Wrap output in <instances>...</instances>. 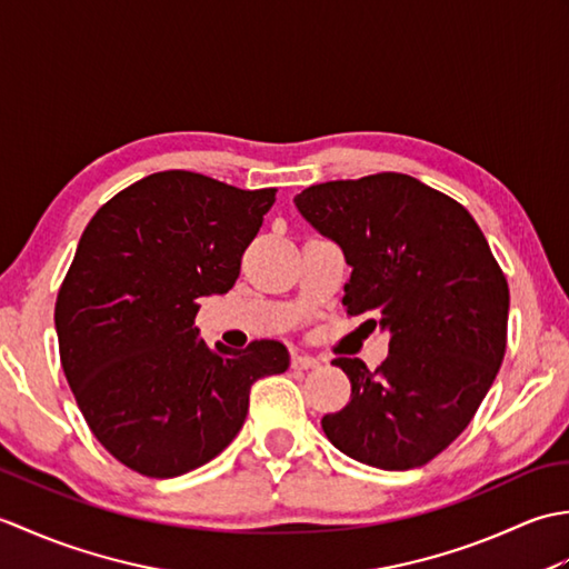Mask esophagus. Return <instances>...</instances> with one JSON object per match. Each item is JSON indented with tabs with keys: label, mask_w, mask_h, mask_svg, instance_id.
<instances>
[{
	"label": "esophagus",
	"mask_w": 569,
	"mask_h": 569,
	"mask_svg": "<svg viewBox=\"0 0 569 569\" xmlns=\"http://www.w3.org/2000/svg\"><path fill=\"white\" fill-rule=\"evenodd\" d=\"M320 365V361L316 359V357H310V355H293V359H291V367L293 369H316Z\"/></svg>",
	"instance_id": "1"
}]
</instances>
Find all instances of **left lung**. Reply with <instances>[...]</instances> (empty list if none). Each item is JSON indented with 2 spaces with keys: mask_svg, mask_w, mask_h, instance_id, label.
<instances>
[{
  "mask_svg": "<svg viewBox=\"0 0 569 569\" xmlns=\"http://www.w3.org/2000/svg\"><path fill=\"white\" fill-rule=\"evenodd\" d=\"M293 202L352 266L347 316L391 337L377 371L332 361L352 396L322 418L325 435L369 467L430 462L469 426L503 361L509 283L487 237L457 200L403 173L330 180Z\"/></svg>",
  "mask_w": 569,
  "mask_h": 569,
  "instance_id": "1",
  "label": "left lung"
}]
</instances>
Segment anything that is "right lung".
Instances as JSON below:
<instances>
[{
    "label": "right lung",
    "mask_w": 569,
    "mask_h": 569,
    "mask_svg": "<svg viewBox=\"0 0 569 569\" xmlns=\"http://www.w3.org/2000/svg\"><path fill=\"white\" fill-rule=\"evenodd\" d=\"M276 188L163 171L104 202L56 300L60 365L94 438L143 477L208 465L237 438L251 383L291 365L276 340H200V298L234 286Z\"/></svg>",
    "instance_id": "add662e5"
}]
</instances>
